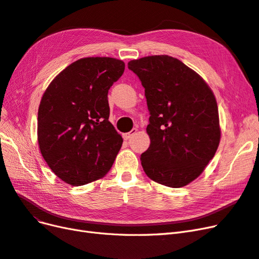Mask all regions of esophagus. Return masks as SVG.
Wrapping results in <instances>:
<instances>
[{
	"mask_svg": "<svg viewBox=\"0 0 259 259\" xmlns=\"http://www.w3.org/2000/svg\"><path fill=\"white\" fill-rule=\"evenodd\" d=\"M136 132H137V130H136V128H133L130 133H126V134H123V138H124V140H128L132 136H134V135L136 134Z\"/></svg>",
	"mask_w": 259,
	"mask_h": 259,
	"instance_id": "obj_1",
	"label": "esophagus"
}]
</instances>
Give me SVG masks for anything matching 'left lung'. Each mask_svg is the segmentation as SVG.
<instances>
[{
    "label": "left lung",
    "instance_id": "left-lung-1",
    "mask_svg": "<svg viewBox=\"0 0 259 259\" xmlns=\"http://www.w3.org/2000/svg\"><path fill=\"white\" fill-rule=\"evenodd\" d=\"M145 89L150 146L140 155L147 176L170 188L191 183L213 159L221 140L213 92L184 62L155 55L128 62Z\"/></svg>",
    "mask_w": 259,
    "mask_h": 259
}]
</instances>
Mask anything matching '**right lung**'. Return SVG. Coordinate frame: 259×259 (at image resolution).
I'll return each mask as SVG.
<instances>
[{
    "mask_svg": "<svg viewBox=\"0 0 259 259\" xmlns=\"http://www.w3.org/2000/svg\"><path fill=\"white\" fill-rule=\"evenodd\" d=\"M125 65L110 57L74 61L46 89L37 112V142L61 180L82 186L104 177L122 147L109 122L108 91Z\"/></svg>",
    "mask_w": 259,
    "mask_h": 259,
    "instance_id": "1",
    "label": "right lung"
}]
</instances>
